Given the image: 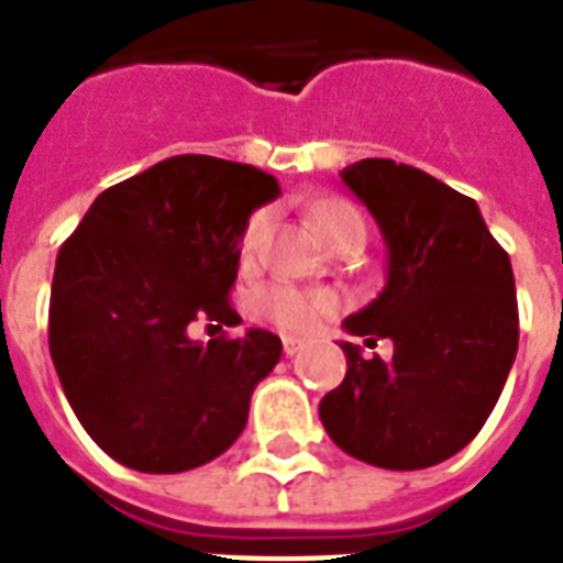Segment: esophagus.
<instances>
[{"label":"esophagus","mask_w":563,"mask_h":563,"mask_svg":"<svg viewBox=\"0 0 563 563\" xmlns=\"http://www.w3.org/2000/svg\"><path fill=\"white\" fill-rule=\"evenodd\" d=\"M303 351V342L300 339H295V335H283V353L286 356H295V353Z\"/></svg>","instance_id":"obj_1"}]
</instances>
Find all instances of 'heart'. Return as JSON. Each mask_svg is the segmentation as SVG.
Here are the masks:
<instances>
[{
  "label": "heart",
  "instance_id": "1",
  "mask_svg": "<svg viewBox=\"0 0 563 563\" xmlns=\"http://www.w3.org/2000/svg\"><path fill=\"white\" fill-rule=\"evenodd\" d=\"M316 221L321 233H324V239L330 233H335V230L347 228V224H365L360 210L344 201L321 203L316 210ZM268 230H272V210H256L245 221L242 236H239V256H242V263H251L260 254V247L268 239ZM247 307H251V312L256 318L280 327L286 333H307V330L318 327L321 318L333 312L335 295L318 289H303V286H295V283L286 280H272L251 291Z\"/></svg>",
  "mask_w": 563,
  "mask_h": 563
}]
</instances>
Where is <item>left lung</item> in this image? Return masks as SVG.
I'll list each match as a JSON object with an SVG mask.
<instances>
[{
  "label": "left lung",
  "instance_id": "1",
  "mask_svg": "<svg viewBox=\"0 0 563 563\" xmlns=\"http://www.w3.org/2000/svg\"><path fill=\"white\" fill-rule=\"evenodd\" d=\"M342 180L383 230L385 289L344 321L353 335L391 339L365 360L342 342L347 374L318 406L344 453L385 471H420L471 444L515 365L520 318L511 260L479 207L427 172L368 157Z\"/></svg>",
  "mask_w": 563,
  "mask_h": 563
}]
</instances>
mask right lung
Masks as SVG:
<instances>
[{"label": "right lung", "mask_w": 563, "mask_h": 563, "mask_svg": "<svg viewBox=\"0 0 563 563\" xmlns=\"http://www.w3.org/2000/svg\"><path fill=\"white\" fill-rule=\"evenodd\" d=\"M277 195L254 166L180 154L104 189L57 251L48 353L75 418L119 464L184 473L242 435L280 339L201 344L189 324L242 321L228 300L239 236Z\"/></svg>", "instance_id": "add662e5"}]
</instances>
